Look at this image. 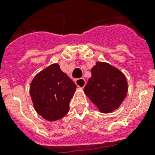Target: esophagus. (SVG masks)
<instances>
[{"instance_id": "esophagus-1", "label": "esophagus", "mask_w": 155, "mask_h": 155, "mask_svg": "<svg viewBox=\"0 0 155 155\" xmlns=\"http://www.w3.org/2000/svg\"><path fill=\"white\" fill-rule=\"evenodd\" d=\"M75 84L77 85V87H80V88H83L84 87L85 84H86V81L84 78H80V79H77V80L75 81Z\"/></svg>"}]
</instances>
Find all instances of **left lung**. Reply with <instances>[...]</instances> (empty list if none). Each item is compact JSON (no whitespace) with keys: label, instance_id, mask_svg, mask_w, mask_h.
I'll return each mask as SVG.
<instances>
[{"label":"left lung","instance_id":"8db88e82","mask_svg":"<svg viewBox=\"0 0 155 155\" xmlns=\"http://www.w3.org/2000/svg\"><path fill=\"white\" fill-rule=\"evenodd\" d=\"M91 72L92 76L84 89L86 96L101 113H111L117 109L127 94L125 75L104 62H97Z\"/></svg>","mask_w":155,"mask_h":155}]
</instances>
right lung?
Returning <instances> with one entry per match:
<instances>
[{"label":"right lung","mask_w":155,"mask_h":155,"mask_svg":"<svg viewBox=\"0 0 155 155\" xmlns=\"http://www.w3.org/2000/svg\"><path fill=\"white\" fill-rule=\"evenodd\" d=\"M76 85L54 63L38 73L30 84V97L35 110L50 121L59 120L69 112V103Z\"/></svg>","instance_id":"obj_1"}]
</instances>
